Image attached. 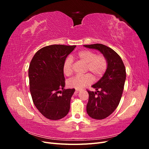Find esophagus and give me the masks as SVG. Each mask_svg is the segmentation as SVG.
I'll return each instance as SVG.
<instances>
[{
  "mask_svg": "<svg viewBox=\"0 0 149 149\" xmlns=\"http://www.w3.org/2000/svg\"><path fill=\"white\" fill-rule=\"evenodd\" d=\"M79 91H80V89H76V92L78 93Z\"/></svg>",
  "mask_w": 149,
  "mask_h": 149,
  "instance_id": "1",
  "label": "esophagus"
}]
</instances>
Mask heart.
Wrapping results in <instances>:
<instances>
[{
  "instance_id": "heart-1",
  "label": "heart",
  "mask_w": 149,
  "mask_h": 149,
  "mask_svg": "<svg viewBox=\"0 0 149 149\" xmlns=\"http://www.w3.org/2000/svg\"><path fill=\"white\" fill-rule=\"evenodd\" d=\"M78 56L81 61L86 63V71H90L95 78H99L105 73L107 68V61L102 55L96 54L89 50H81L78 52ZM72 60L69 57L65 61L63 64V72L66 76L72 74ZM93 76L90 74L83 76H76L67 81V85L70 88L76 89H82L93 82Z\"/></svg>"
}]
</instances>
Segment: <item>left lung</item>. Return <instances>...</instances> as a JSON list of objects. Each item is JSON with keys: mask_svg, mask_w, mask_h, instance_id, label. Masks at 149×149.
I'll list each match as a JSON object with an SVG mask.
<instances>
[{"mask_svg": "<svg viewBox=\"0 0 149 149\" xmlns=\"http://www.w3.org/2000/svg\"><path fill=\"white\" fill-rule=\"evenodd\" d=\"M83 46L98 50L107 61L104 74L92 85L96 91H88L89 100L86 106L89 117L94 119H103L110 116L119 105L126 79L125 68L121 58L111 48L99 43Z\"/></svg>", "mask_w": 149, "mask_h": 149, "instance_id": "8db88e82", "label": "left lung"}]
</instances>
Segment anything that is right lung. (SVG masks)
<instances>
[{
  "instance_id": "obj_1",
  "label": "right lung",
  "mask_w": 149,
  "mask_h": 149,
  "mask_svg": "<svg viewBox=\"0 0 149 149\" xmlns=\"http://www.w3.org/2000/svg\"><path fill=\"white\" fill-rule=\"evenodd\" d=\"M76 47L63 45L45 47L35 54L30 62L29 78L31 97L37 109L48 119H62L69 112L75 89H64L63 64Z\"/></svg>"
}]
</instances>
